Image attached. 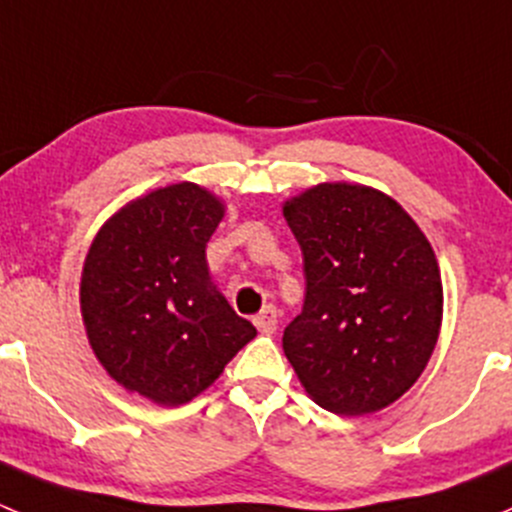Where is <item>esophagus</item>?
Wrapping results in <instances>:
<instances>
[{"label":"esophagus","mask_w":512,"mask_h":512,"mask_svg":"<svg viewBox=\"0 0 512 512\" xmlns=\"http://www.w3.org/2000/svg\"><path fill=\"white\" fill-rule=\"evenodd\" d=\"M254 323L263 335H273V333H276V328H278V310L273 308V305H266V308H263L261 313L256 315Z\"/></svg>","instance_id":"esophagus-1"}]
</instances>
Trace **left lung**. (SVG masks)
Instances as JSON below:
<instances>
[{"mask_svg": "<svg viewBox=\"0 0 512 512\" xmlns=\"http://www.w3.org/2000/svg\"><path fill=\"white\" fill-rule=\"evenodd\" d=\"M303 251L305 303L283 352L318 407L379 412L421 377L444 318L434 249L389 194L323 182L283 202Z\"/></svg>", "mask_w": 512, "mask_h": 512, "instance_id": "8db88e82", "label": "left lung"}]
</instances>
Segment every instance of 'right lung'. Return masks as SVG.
<instances>
[{
  "label": "right lung",
  "mask_w": 512,
  "mask_h": 512,
  "mask_svg": "<svg viewBox=\"0 0 512 512\" xmlns=\"http://www.w3.org/2000/svg\"><path fill=\"white\" fill-rule=\"evenodd\" d=\"M224 212L194 182L150 189L100 226L83 261L93 355L120 387L160 407L199 397L256 337L209 276L207 241Z\"/></svg>",
  "instance_id": "right-lung-1"
}]
</instances>
